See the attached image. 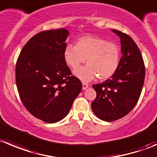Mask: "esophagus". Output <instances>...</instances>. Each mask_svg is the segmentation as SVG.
<instances>
[{
	"instance_id": "esophagus-1",
	"label": "esophagus",
	"mask_w": 157,
	"mask_h": 157,
	"mask_svg": "<svg viewBox=\"0 0 157 157\" xmlns=\"http://www.w3.org/2000/svg\"><path fill=\"white\" fill-rule=\"evenodd\" d=\"M88 87H89V85L86 84V83H82V89H83V90L86 89Z\"/></svg>"
}]
</instances>
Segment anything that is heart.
I'll use <instances>...</instances> for the list:
<instances>
[{
  "label": "heart",
  "instance_id": "obj_1",
  "mask_svg": "<svg viewBox=\"0 0 157 157\" xmlns=\"http://www.w3.org/2000/svg\"><path fill=\"white\" fill-rule=\"evenodd\" d=\"M65 63L75 69L86 59V67L75 70L76 77L89 82L98 76V79L111 78L118 70L121 59V49L117 44L99 37L87 35L77 39L75 46L67 44L63 51Z\"/></svg>",
  "mask_w": 157,
  "mask_h": 157
}]
</instances>
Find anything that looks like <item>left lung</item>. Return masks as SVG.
I'll return each instance as SVG.
<instances>
[{
  "mask_svg": "<svg viewBox=\"0 0 157 157\" xmlns=\"http://www.w3.org/2000/svg\"><path fill=\"white\" fill-rule=\"evenodd\" d=\"M121 41L122 57L111 78L92 87L96 98L92 109L100 119L113 122L127 115L140 98L145 78V65L138 46L125 33L113 29Z\"/></svg>",
  "mask_w": 157,
  "mask_h": 157,
  "instance_id": "left-lung-1",
  "label": "left lung"
}]
</instances>
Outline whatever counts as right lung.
I'll list each match as a JSON object with an SVG mask.
<instances>
[{"label":"right lung","mask_w":157,"mask_h":157,"mask_svg":"<svg viewBox=\"0 0 157 157\" xmlns=\"http://www.w3.org/2000/svg\"><path fill=\"white\" fill-rule=\"evenodd\" d=\"M68 35L64 28L38 33L25 44L16 63L22 103L31 115L48 123L65 117L82 89L64 60Z\"/></svg>","instance_id":"add662e5"}]
</instances>
